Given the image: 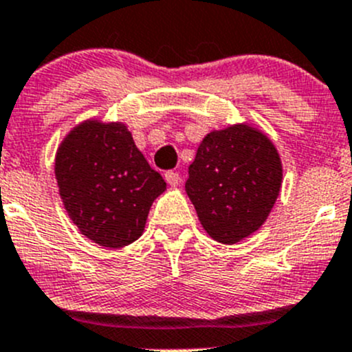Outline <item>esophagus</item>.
I'll use <instances>...</instances> for the list:
<instances>
[{
  "label": "esophagus",
  "instance_id": "obj_1",
  "mask_svg": "<svg viewBox=\"0 0 352 352\" xmlns=\"http://www.w3.org/2000/svg\"><path fill=\"white\" fill-rule=\"evenodd\" d=\"M165 180L168 182V186L177 187L180 184V175L177 172H166L165 173Z\"/></svg>",
  "mask_w": 352,
  "mask_h": 352
}]
</instances>
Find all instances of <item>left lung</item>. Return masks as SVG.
I'll return each mask as SVG.
<instances>
[{"label":"left lung","instance_id":"obj_1","mask_svg":"<svg viewBox=\"0 0 352 352\" xmlns=\"http://www.w3.org/2000/svg\"><path fill=\"white\" fill-rule=\"evenodd\" d=\"M283 180L274 144L248 123L206 133L189 166L186 192L203 229L234 245L254 234L271 213Z\"/></svg>","mask_w":352,"mask_h":352}]
</instances>
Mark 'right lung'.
Returning <instances> with one entry per match:
<instances>
[{"instance_id":"right-lung-1","label":"right lung","mask_w":352,"mask_h":352,"mask_svg":"<svg viewBox=\"0 0 352 352\" xmlns=\"http://www.w3.org/2000/svg\"><path fill=\"white\" fill-rule=\"evenodd\" d=\"M55 179L69 219L106 248L139 239L151 205L166 189L120 121L87 120L72 128L55 154Z\"/></svg>"}]
</instances>
